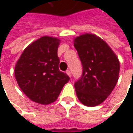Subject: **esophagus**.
Masks as SVG:
<instances>
[{
	"instance_id": "34e87169",
	"label": "esophagus",
	"mask_w": 133,
	"mask_h": 133,
	"mask_svg": "<svg viewBox=\"0 0 133 133\" xmlns=\"http://www.w3.org/2000/svg\"><path fill=\"white\" fill-rule=\"evenodd\" d=\"M66 73L68 74V75L71 78V71L70 70H67L66 71Z\"/></svg>"
}]
</instances>
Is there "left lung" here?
<instances>
[{"label":"left lung","instance_id":"obj_1","mask_svg":"<svg viewBox=\"0 0 133 133\" xmlns=\"http://www.w3.org/2000/svg\"><path fill=\"white\" fill-rule=\"evenodd\" d=\"M82 65V74L75 82L79 101L87 106L103 102L119 78V62L109 46L100 38L82 35L74 41Z\"/></svg>","mask_w":133,"mask_h":133}]
</instances>
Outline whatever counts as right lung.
I'll list each match as a JSON object with an SVG mask.
<instances>
[{
  "label": "right lung",
  "instance_id": "add662e5",
  "mask_svg": "<svg viewBox=\"0 0 133 133\" xmlns=\"http://www.w3.org/2000/svg\"><path fill=\"white\" fill-rule=\"evenodd\" d=\"M58 38L44 36L27 47L14 69L17 82L31 100L42 105L54 102L69 81L59 70Z\"/></svg>",
  "mask_w": 133,
  "mask_h": 133
}]
</instances>
